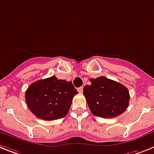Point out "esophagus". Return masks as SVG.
Masks as SVG:
<instances>
[{
    "label": "esophagus",
    "instance_id": "1",
    "mask_svg": "<svg viewBox=\"0 0 154 154\" xmlns=\"http://www.w3.org/2000/svg\"><path fill=\"white\" fill-rule=\"evenodd\" d=\"M78 91L79 93H82V91H83V86H80L79 88H78Z\"/></svg>",
    "mask_w": 154,
    "mask_h": 154
}]
</instances>
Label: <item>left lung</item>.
<instances>
[{
  "instance_id": "left-lung-1",
  "label": "left lung",
  "mask_w": 154,
  "mask_h": 154,
  "mask_svg": "<svg viewBox=\"0 0 154 154\" xmlns=\"http://www.w3.org/2000/svg\"><path fill=\"white\" fill-rule=\"evenodd\" d=\"M90 81L91 84L83 88V94L94 115L112 118L125 112L130 99L126 86L104 76Z\"/></svg>"
}]
</instances>
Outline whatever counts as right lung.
Returning a JSON list of instances; mask_svg holds the SVG:
<instances>
[{"mask_svg": "<svg viewBox=\"0 0 154 154\" xmlns=\"http://www.w3.org/2000/svg\"><path fill=\"white\" fill-rule=\"evenodd\" d=\"M77 94L72 82L58 79L53 75L30 84L25 99L29 109L36 117L54 120L68 114L73 97Z\"/></svg>", "mask_w": 154, "mask_h": 154, "instance_id": "right-lung-1", "label": "right lung"}]
</instances>
